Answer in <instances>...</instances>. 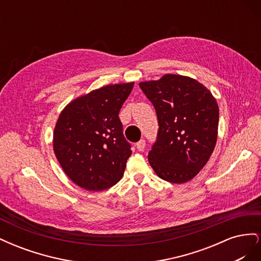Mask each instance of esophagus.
<instances>
[{
	"label": "esophagus",
	"instance_id": "1",
	"mask_svg": "<svg viewBox=\"0 0 261 261\" xmlns=\"http://www.w3.org/2000/svg\"><path fill=\"white\" fill-rule=\"evenodd\" d=\"M145 146H146V143H145L144 139L139 140L138 143L136 144V148H137L138 151H144V150H145Z\"/></svg>",
	"mask_w": 261,
	"mask_h": 261
}]
</instances>
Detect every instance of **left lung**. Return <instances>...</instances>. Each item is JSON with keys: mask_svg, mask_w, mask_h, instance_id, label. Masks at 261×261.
<instances>
[{"mask_svg": "<svg viewBox=\"0 0 261 261\" xmlns=\"http://www.w3.org/2000/svg\"><path fill=\"white\" fill-rule=\"evenodd\" d=\"M153 105L159 132L148 154L155 174L174 184L194 178L206 165L218 138L219 107L211 91L192 77L165 74L139 83Z\"/></svg>", "mask_w": 261, "mask_h": 261, "instance_id": "left-lung-1", "label": "left lung"}]
</instances>
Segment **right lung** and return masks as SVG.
<instances>
[{
    "instance_id": "add662e5",
    "label": "right lung",
    "mask_w": 261,
    "mask_h": 261,
    "mask_svg": "<svg viewBox=\"0 0 261 261\" xmlns=\"http://www.w3.org/2000/svg\"><path fill=\"white\" fill-rule=\"evenodd\" d=\"M134 82L107 85L77 97L62 110L53 132V150L70 180L87 191L112 187L132 154L118 112Z\"/></svg>"
}]
</instances>
